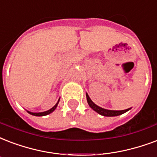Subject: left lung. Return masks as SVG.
<instances>
[{
	"mask_svg": "<svg viewBox=\"0 0 157 157\" xmlns=\"http://www.w3.org/2000/svg\"><path fill=\"white\" fill-rule=\"evenodd\" d=\"M86 99L87 102H88V105L90 108H91L93 110H94L95 112H97L98 113H100V115L105 116V117H113V116H118L121 115L123 113H126L127 111H128L130 109H124V110H109V109H103V108L100 107L94 104L88 95V94L86 93Z\"/></svg>",
	"mask_w": 157,
	"mask_h": 157,
	"instance_id": "obj_1",
	"label": "left lung"
}]
</instances>
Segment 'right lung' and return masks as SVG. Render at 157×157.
<instances>
[{
    "instance_id": "obj_1",
    "label": "right lung",
    "mask_w": 157,
    "mask_h": 157,
    "mask_svg": "<svg viewBox=\"0 0 157 157\" xmlns=\"http://www.w3.org/2000/svg\"><path fill=\"white\" fill-rule=\"evenodd\" d=\"M58 103H59V100L57 102V104L52 108V109H50L48 111H44V112H41V113H33V112H29V111H27L29 114H32V115H34V116H45V115H48V114H49V113H52L53 111L56 109V108H57V105H58Z\"/></svg>"
}]
</instances>
